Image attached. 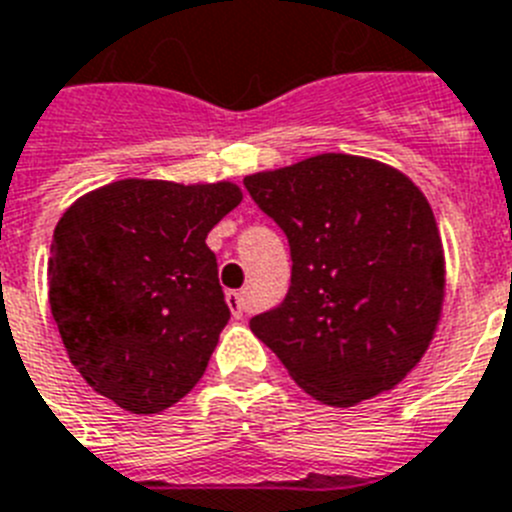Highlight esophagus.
I'll use <instances>...</instances> for the list:
<instances>
[{"label":"esophagus","mask_w":512,"mask_h":512,"mask_svg":"<svg viewBox=\"0 0 512 512\" xmlns=\"http://www.w3.org/2000/svg\"><path fill=\"white\" fill-rule=\"evenodd\" d=\"M227 305H230V310H233V318H243V310H246V295L238 290H230L225 295Z\"/></svg>","instance_id":"esophagus-1"}]
</instances>
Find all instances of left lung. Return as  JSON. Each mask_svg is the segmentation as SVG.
Instances as JSON below:
<instances>
[{
  "label": "left lung",
  "instance_id": "left-lung-1",
  "mask_svg": "<svg viewBox=\"0 0 512 512\" xmlns=\"http://www.w3.org/2000/svg\"><path fill=\"white\" fill-rule=\"evenodd\" d=\"M287 235L290 290L251 331L313 399L352 406L391 391L440 321L443 243L404 173L355 155H316L243 181Z\"/></svg>",
  "mask_w": 512,
  "mask_h": 512
}]
</instances>
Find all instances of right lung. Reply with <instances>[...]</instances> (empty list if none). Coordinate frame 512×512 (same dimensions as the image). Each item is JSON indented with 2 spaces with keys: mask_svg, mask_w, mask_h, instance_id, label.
I'll return each mask as SVG.
<instances>
[{
  "mask_svg": "<svg viewBox=\"0 0 512 512\" xmlns=\"http://www.w3.org/2000/svg\"><path fill=\"white\" fill-rule=\"evenodd\" d=\"M240 199L227 181L126 178L61 214L48 303L93 391L131 414H157L199 383L230 321L207 233Z\"/></svg>",
  "mask_w": 512,
  "mask_h": 512,
  "instance_id": "right-lung-1",
  "label": "right lung"
}]
</instances>
